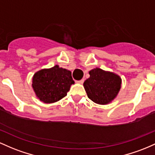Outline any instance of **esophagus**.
I'll use <instances>...</instances> for the list:
<instances>
[{"label":"esophagus","mask_w":155,"mask_h":155,"mask_svg":"<svg viewBox=\"0 0 155 155\" xmlns=\"http://www.w3.org/2000/svg\"><path fill=\"white\" fill-rule=\"evenodd\" d=\"M84 82V80H80V81H76V83H80V84H83Z\"/></svg>","instance_id":"esophagus-1"}]
</instances>
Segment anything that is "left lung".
Returning a JSON list of instances; mask_svg holds the SVG:
<instances>
[{"mask_svg": "<svg viewBox=\"0 0 155 155\" xmlns=\"http://www.w3.org/2000/svg\"><path fill=\"white\" fill-rule=\"evenodd\" d=\"M89 74L83 86L90 100L100 105H106L117 96L121 84L119 75L100 68L91 69Z\"/></svg>", "mask_w": 155, "mask_h": 155, "instance_id": "8db88e82", "label": "left lung"}]
</instances>
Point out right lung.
Masks as SVG:
<instances>
[{"instance_id":"add662e5","label":"right lung","mask_w":155,"mask_h":155,"mask_svg":"<svg viewBox=\"0 0 155 155\" xmlns=\"http://www.w3.org/2000/svg\"><path fill=\"white\" fill-rule=\"evenodd\" d=\"M32 87L36 97L45 103H53L67 96L74 81L72 73L55 65L50 69H43L33 77Z\"/></svg>"}]
</instances>
